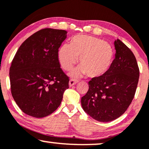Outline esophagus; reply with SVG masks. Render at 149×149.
Returning <instances> with one entry per match:
<instances>
[{"label": "esophagus", "instance_id": "1", "mask_svg": "<svg viewBox=\"0 0 149 149\" xmlns=\"http://www.w3.org/2000/svg\"><path fill=\"white\" fill-rule=\"evenodd\" d=\"M78 82V81L77 80H75V79H71V80H69V84L70 86H73V85L76 84Z\"/></svg>", "mask_w": 149, "mask_h": 149}]
</instances>
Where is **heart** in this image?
<instances>
[{"label":"heart","mask_w":149,"mask_h":149,"mask_svg":"<svg viewBox=\"0 0 149 149\" xmlns=\"http://www.w3.org/2000/svg\"><path fill=\"white\" fill-rule=\"evenodd\" d=\"M81 67L71 73L73 77L86 73L90 78L104 75L112 65L114 51L109 43L96 37L77 35L73 37L71 44H63L58 49V58L61 66L70 71L78 61Z\"/></svg>","instance_id":"b5f03b06"}]
</instances>
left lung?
<instances>
[{
	"label": "left lung",
	"instance_id": "8db88e82",
	"mask_svg": "<svg viewBox=\"0 0 149 149\" xmlns=\"http://www.w3.org/2000/svg\"><path fill=\"white\" fill-rule=\"evenodd\" d=\"M115 58L108 71L88 82L81 99L85 112L95 120L110 122L123 114L136 93L140 71L131 49L120 39L114 41Z\"/></svg>",
	"mask_w": 149,
	"mask_h": 149
}]
</instances>
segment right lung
<instances>
[{"instance_id": "obj_1", "label": "right lung", "mask_w": 149, "mask_h": 149, "mask_svg": "<svg viewBox=\"0 0 149 149\" xmlns=\"http://www.w3.org/2000/svg\"><path fill=\"white\" fill-rule=\"evenodd\" d=\"M65 30L43 29L26 39L9 70L11 92L21 110L43 118L60 106L69 78L61 68L58 49L67 38Z\"/></svg>"}]
</instances>
